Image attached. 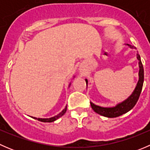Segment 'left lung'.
I'll return each mask as SVG.
<instances>
[{
	"label": "left lung",
	"instance_id": "left-lung-1",
	"mask_svg": "<svg viewBox=\"0 0 150 150\" xmlns=\"http://www.w3.org/2000/svg\"><path fill=\"white\" fill-rule=\"evenodd\" d=\"M127 46H129L131 48H135L136 49V47L131 46V45L127 44ZM137 58L139 61V81L135 89L133 91V93H131V96H128L123 102L116 104L115 107H100V106L96 105V104L91 102V106L92 109H93L95 112L107 117H116L128 112L135 106L139 98L144 83V68L142 61H141L140 56L139 54H137ZM85 81L86 82V85H88V80L86 79Z\"/></svg>",
	"mask_w": 150,
	"mask_h": 150
}]
</instances>
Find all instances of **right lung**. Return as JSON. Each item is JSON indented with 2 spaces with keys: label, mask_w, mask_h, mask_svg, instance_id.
Instances as JSON below:
<instances>
[{
  "label": "right lung",
  "mask_w": 150,
  "mask_h": 150,
  "mask_svg": "<svg viewBox=\"0 0 150 150\" xmlns=\"http://www.w3.org/2000/svg\"><path fill=\"white\" fill-rule=\"evenodd\" d=\"M69 86H70V83H69ZM66 111H67V106L65 107V108H64V110H63L61 112L59 113L57 115L54 116V117H50V118H37V117H33V118H34V119H35V120H39V121H40V122H51L55 121V120H57V119L59 118L60 117H62L63 115H64V113L66 112Z\"/></svg>",
  "instance_id": "obj_1"
}]
</instances>
